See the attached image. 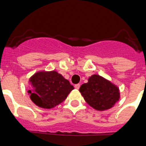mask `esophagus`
<instances>
[{"label":"esophagus","mask_w":146,"mask_h":146,"mask_svg":"<svg viewBox=\"0 0 146 146\" xmlns=\"http://www.w3.org/2000/svg\"><path fill=\"white\" fill-rule=\"evenodd\" d=\"M74 87H75V88L76 89V90H78V89L80 88V84H76Z\"/></svg>","instance_id":"34e87169"}]
</instances>
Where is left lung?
Here are the masks:
<instances>
[{
	"instance_id": "left-lung-1",
	"label": "left lung",
	"mask_w": 146,
	"mask_h": 146,
	"mask_svg": "<svg viewBox=\"0 0 146 146\" xmlns=\"http://www.w3.org/2000/svg\"><path fill=\"white\" fill-rule=\"evenodd\" d=\"M79 92L86 102L98 111L111 109L120 98L119 87L98 74L89 77L87 83L81 86Z\"/></svg>"
}]
</instances>
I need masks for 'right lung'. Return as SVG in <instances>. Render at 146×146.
I'll return each instance as SVG.
<instances>
[{"instance_id": "obj_1", "label": "right lung", "mask_w": 146, "mask_h": 146, "mask_svg": "<svg viewBox=\"0 0 146 146\" xmlns=\"http://www.w3.org/2000/svg\"><path fill=\"white\" fill-rule=\"evenodd\" d=\"M30 98L40 108L52 109L62 103L74 87L55 70L38 71L29 80Z\"/></svg>"}]
</instances>
